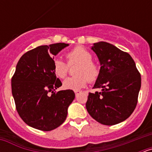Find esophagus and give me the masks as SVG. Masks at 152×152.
Instances as JSON below:
<instances>
[{
	"label": "esophagus",
	"instance_id": "obj_1",
	"mask_svg": "<svg viewBox=\"0 0 152 152\" xmlns=\"http://www.w3.org/2000/svg\"><path fill=\"white\" fill-rule=\"evenodd\" d=\"M75 95H76V96H77V95H78L80 93V91H75Z\"/></svg>",
	"mask_w": 152,
	"mask_h": 152
}]
</instances>
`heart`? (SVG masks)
Segmentation results:
<instances>
[{
  "mask_svg": "<svg viewBox=\"0 0 152 152\" xmlns=\"http://www.w3.org/2000/svg\"><path fill=\"white\" fill-rule=\"evenodd\" d=\"M68 64H79L75 75L76 77H68L63 81V87L65 89L78 91L85 88L88 81H95L100 74V68L92 61L93 56L91 52L82 46H76L66 54ZM66 63L59 58H56L53 63V72L59 78H64L68 72Z\"/></svg>",
  "mask_w": 152,
  "mask_h": 152,
  "instance_id": "1",
  "label": "heart"
}]
</instances>
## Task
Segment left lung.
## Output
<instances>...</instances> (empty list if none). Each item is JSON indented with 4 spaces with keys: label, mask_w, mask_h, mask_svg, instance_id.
<instances>
[{
    "label": "left lung",
    "mask_w": 152,
    "mask_h": 152,
    "mask_svg": "<svg viewBox=\"0 0 152 152\" xmlns=\"http://www.w3.org/2000/svg\"><path fill=\"white\" fill-rule=\"evenodd\" d=\"M100 64L94 88L101 92L89 93L86 108L93 119L106 126L126 120L135 110L141 88V75L127 52L106 42L91 47Z\"/></svg>",
    "instance_id": "1"
}]
</instances>
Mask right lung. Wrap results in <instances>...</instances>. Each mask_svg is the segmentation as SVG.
Listing matches in <instances>:
<instances>
[{
  "label": "right lung",
  "instance_id": "1",
  "mask_svg": "<svg viewBox=\"0 0 152 152\" xmlns=\"http://www.w3.org/2000/svg\"><path fill=\"white\" fill-rule=\"evenodd\" d=\"M69 44L41 45L26 52L17 62L11 80L12 94L21 119L28 126L51 131L66 119L75 97L72 90L56 93L62 85L53 72L54 57Z\"/></svg>",
  "mask_w": 152,
  "mask_h": 152
}]
</instances>
